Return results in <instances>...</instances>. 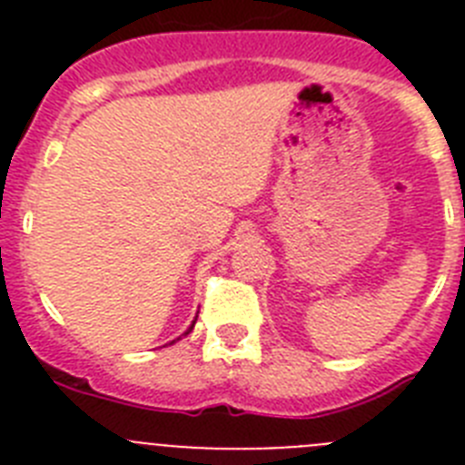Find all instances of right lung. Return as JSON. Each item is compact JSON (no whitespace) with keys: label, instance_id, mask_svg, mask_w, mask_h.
<instances>
[{"label":"right lung","instance_id":"right-lung-1","mask_svg":"<svg viewBox=\"0 0 465 465\" xmlns=\"http://www.w3.org/2000/svg\"><path fill=\"white\" fill-rule=\"evenodd\" d=\"M193 326H195V322H193ZM193 326H191V328H188V331H186V335H188V332H191V331H193Z\"/></svg>","mask_w":465,"mask_h":465}]
</instances>
